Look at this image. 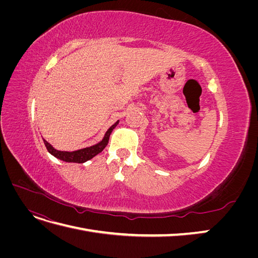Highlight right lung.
<instances>
[{
  "instance_id": "add662e5",
  "label": "right lung",
  "mask_w": 258,
  "mask_h": 258,
  "mask_svg": "<svg viewBox=\"0 0 258 258\" xmlns=\"http://www.w3.org/2000/svg\"><path fill=\"white\" fill-rule=\"evenodd\" d=\"M119 120H117L113 126H111L108 128V130L105 132V135L102 139V141H100L99 143L89 146V147H85V148H81V150H77V151H73V152H66V151H58L54 148L51 144H49L46 140L43 139L44 144L47 148V151L53 156V157H56L62 161H66V162H76V163H83L86 162L87 160H90L91 158L95 157L96 155H98L99 153L102 152L105 146L108 143V139H110V136L112 134L113 129L116 128L117 124H118Z\"/></svg>"
}]
</instances>
